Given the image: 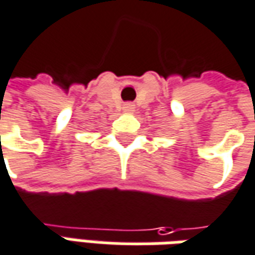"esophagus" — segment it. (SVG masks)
I'll list each match as a JSON object with an SVG mask.
<instances>
[{
    "label": "esophagus",
    "mask_w": 255,
    "mask_h": 255,
    "mask_svg": "<svg viewBox=\"0 0 255 255\" xmlns=\"http://www.w3.org/2000/svg\"><path fill=\"white\" fill-rule=\"evenodd\" d=\"M123 110H124L126 113H132L133 110H135V106H133L132 103H126V105L123 106Z\"/></svg>",
    "instance_id": "obj_1"
}]
</instances>
